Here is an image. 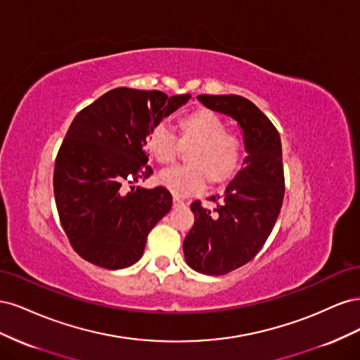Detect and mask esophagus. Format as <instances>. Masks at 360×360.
I'll return each mask as SVG.
<instances>
[{
	"label": "esophagus",
	"mask_w": 360,
	"mask_h": 360,
	"mask_svg": "<svg viewBox=\"0 0 360 360\" xmlns=\"http://www.w3.org/2000/svg\"><path fill=\"white\" fill-rule=\"evenodd\" d=\"M174 207H181V205H184V201L181 200V198H179V197H174Z\"/></svg>",
	"instance_id": "esophagus-1"
}]
</instances>
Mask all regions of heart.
Instances as JSON below:
<instances>
[{"mask_svg": "<svg viewBox=\"0 0 360 360\" xmlns=\"http://www.w3.org/2000/svg\"><path fill=\"white\" fill-rule=\"evenodd\" d=\"M179 143L165 124L151 129L147 148L162 165L177 158L180 147L189 148L186 167H174L159 174V183L176 197L201 192L207 180L222 184L231 180L242 163V141L226 132L225 120L210 110L183 115L179 123Z\"/></svg>", "mask_w": 360, "mask_h": 360, "instance_id": "heart-1", "label": "heart"}]
</instances>
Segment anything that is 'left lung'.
Returning <instances> with one entry per match:
<instances>
[{
  "label": "left lung",
  "mask_w": 360,
  "mask_h": 360,
  "mask_svg": "<svg viewBox=\"0 0 360 360\" xmlns=\"http://www.w3.org/2000/svg\"><path fill=\"white\" fill-rule=\"evenodd\" d=\"M198 101L237 122L246 151L242 169L225 192L210 198L219 201L213 212L200 201L191 204L195 222L183 242L189 267L225 275L252 259L274 230L285 192L282 146L276 127L245 97L201 94Z\"/></svg>",
  "instance_id": "obj_1"
}]
</instances>
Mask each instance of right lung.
<instances>
[{
    "instance_id": "obj_1",
    "label": "right lung",
    "mask_w": 360,
    "mask_h": 360,
    "mask_svg": "<svg viewBox=\"0 0 360 360\" xmlns=\"http://www.w3.org/2000/svg\"><path fill=\"white\" fill-rule=\"evenodd\" d=\"M189 99L120 86L73 118L56 160L53 197L70 245L89 263L117 270L143 257L172 197L162 186L132 184L153 174L144 150L151 129Z\"/></svg>"
}]
</instances>
